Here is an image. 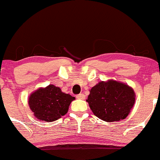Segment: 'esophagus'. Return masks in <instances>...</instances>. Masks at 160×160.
Wrapping results in <instances>:
<instances>
[{
    "instance_id": "34e87169",
    "label": "esophagus",
    "mask_w": 160,
    "mask_h": 160,
    "mask_svg": "<svg viewBox=\"0 0 160 160\" xmlns=\"http://www.w3.org/2000/svg\"><path fill=\"white\" fill-rule=\"evenodd\" d=\"M76 98H78V99H85V95L84 94L81 93L79 95H76Z\"/></svg>"
}]
</instances>
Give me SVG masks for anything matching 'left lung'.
<instances>
[{"label":"left lung","mask_w":160,"mask_h":160,"mask_svg":"<svg viewBox=\"0 0 160 160\" xmlns=\"http://www.w3.org/2000/svg\"><path fill=\"white\" fill-rule=\"evenodd\" d=\"M95 116L112 122L124 119L135 103V93L124 83L110 80L92 87L86 100Z\"/></svg>","instance_id":"obj_1"}]
</instances>
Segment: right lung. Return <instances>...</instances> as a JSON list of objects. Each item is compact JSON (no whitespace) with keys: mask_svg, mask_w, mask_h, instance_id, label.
<instances>
[{"mask_svg":"<svg viewBox=\"0 0 160 160\" xmlns=\"http://www.w3.org/2000/svg\"><path fill=\"white\" fill-rule=\"evenodd\" d=\"M75 97L62 92L60 88L49 85L39 88L29 97L28 104L34 116L39 120L53 122L68 112Z\"/></svg>","mask_w":160,"mask_h":160,"instance_id":"add662e5","label":"right lung"}]
</instances>
